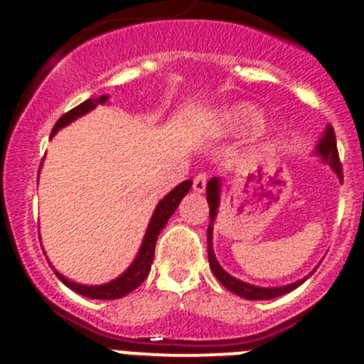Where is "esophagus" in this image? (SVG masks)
<instances>
[{"instance_id":"1","label":"esophagus","mask_w":364,"mask_h":364,"mask_svg":"<svg viewBox=\"0 0 364 364\" xmlns=\"http://www.w3.org/2000/svg\"><path fill=\"white\" fill-rule=\"evenodd\" d=\"M208 179L209 172H199V174L193 178V190H196V192H204L205 185H208Z\"/></svg>"}]
</instances>
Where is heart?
<instances>
[{"mask_svg":"<svg viewBox=\"0 0 364 364\" xmlns=\"http://www.w3.org/2000/svg\"><path fill=\"white\" fill-rule=\"evenodd\" d=\"M234 119L240 127H247V124H255L259 121V114H257L253 109L245 107V109H237L236 114H234Z\"/></svg>","mask_w":364,"mask_h":364,"instance_id":"heart-1","label":"heart"}]
</instances>
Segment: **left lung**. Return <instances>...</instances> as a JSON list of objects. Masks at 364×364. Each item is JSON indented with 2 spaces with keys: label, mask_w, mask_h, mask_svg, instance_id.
Masks as SVG:
<instances>
[{
  "label": "left lung",
  "mask_w": 364,
  "mask_h": 364,
  "mask_svg": "<svg viewBox=\"0 0 364 364\" xmlns=\"http://www.w3.org/2000/svg\"><path fill=\"white\" fill-rule=\"evenodd\" d=\"M317 153L322 156V159L328 161L333 168H335V172L338 174V178L343 181V171H341L338 148H336V135H335V130H333V127H329L328 130H326V135H324V139L321 141V144H318ZM205 193H208L209 216H211V220H215L216 208H218V179H211V181L208 183V190H205ZM211 240H213V229H211V225H209L208 227V257H209V266H211L213 274L218 278L220 284H222L223 287L229 289V291L234 292V294L245 297V299H273V297L284 296V294H287V292L294 291L296 287H299V285L308 278V277L303 278V280L296 282V284L285 285V287H273V289L255 287V285L245 284V282L236 280V278L230 277L229 273H225V271L222 269V266H220L218 260H216L215 252H213Z\"/></svg>",
  "instance_id": "8db88e82"
}]
</instances>
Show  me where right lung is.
<instances>
[{"label": "right lung", "instance_id": "1", "mask_svg": "<svg viewBox=\"0 0 364 364\" xmlns=\"http://www.w3.org/2000/svg\"><path fill=\"white\" fill-rule=\"evenodd\" d=\"M105 100H107V97L87 98L86 102H82L80 105L73 107L72 111L65 112L63 116L56 121V124H54L53 134H56L61 127L68 124L70 121H73L75 117L90 112L91 109L97 107L98 104H104ZM190 186H192V181H190V179L188 181H183L181 185L176 186V188L172 190L164 200H160V204L156 205L155 213H153V218L151 222H149L148 230H146L144 241H142V247L141 250H139L137 259L134 260V264H132V266L128 267L119 278H116V280L109 282V284L105 285H95V287H90V285H80V284H75V282H70L68 278L63 277V274L54 271L56 277L60 278L67 287L72 289V291H75L77 294L91 297V299H117V297L130 294V292L135 291V289H137L149 274L153 257H155V245H156V240H159L160 230L164 229L165 223H167V220L171 218L172 213L176 211V208H178L179 203H181L183 197L188 193Z\"/></svg>", "mask_w": 364, "mask_h": 364}]
</instances>
